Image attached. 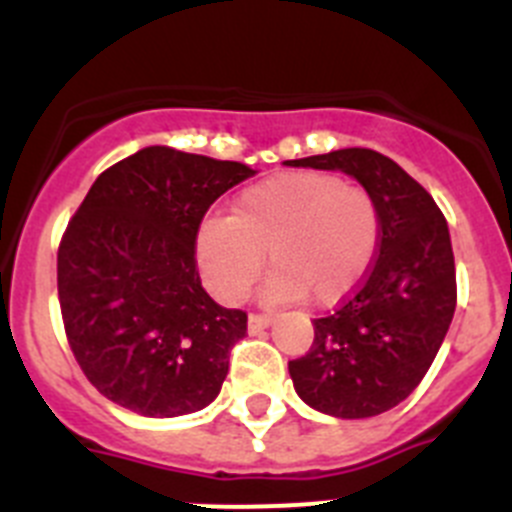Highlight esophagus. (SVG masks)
Returning a JSON list of instances; mask_svg holds the SVG:
<instances>
[{"mask_svg":"<svg viewBox=\"0 0 512 512\" xmlns=\"http://www.w3.org/2000/svg\"><path fill=\"white\" fill-rule=\"evenodd\" d=\"M247 324H250V331L255 334V331H262V329H267V326L273 324V316H267V313H250Z\"/></svg>","mask_w":512,"mask_h":512,"instance_id":"obj_1","label":"esophagus"}]
</instances>
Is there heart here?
Returning a JSON list of instances; mask_svg holds the SVG:
<instances>
[{"mask_svg":"<svg viewBox=\"0 0 512 512\" xmlns=\"http://www.w3.org/2000/svg\"><path fill=\"white\" fill-rule=\"evenodd\" d=\"M380 247V211L367 188L326 170H290L252 183L229 216L196 232V265L222 303H239L262 273L267 303L306 298L331 308L362 285Z\"/></svg>","mask_w":512,"mask_h":512,"instance_id":"1","label":"heart"}]
</instances>
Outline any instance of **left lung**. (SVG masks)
Here are the masks:
<instances>
[{
    "instance_id": "obj_1",
    "label": "left lung",
    "mask_w": 512,
    "mask_h": 512,
    "mask_svg": "<svg viewBox=\"0 0 512 512\" xmlns=\"http://www.w3.org/2000/svg\"><path fill=\"white\" fill-rule=\"evenodd\" d=\"M288 165L347 173L377 201L380 247L365 283L313 321L311 349L288 362L306 405L334 418L377 416L418 388L454 319L449 227L431 193L375 150L344 147Z\"/></svg>"
}]
</instances>
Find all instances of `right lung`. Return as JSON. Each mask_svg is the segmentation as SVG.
<instances>
[{
	"instance_id": "obj_1",
	"label": "right lung",
	"mask_w": 512,
	"mask_h": 512,
	"mask_svg": "<svg viewBox=\"0 0 512 512\" xmlns=\"http://www.w3.org/2000/svg\"><path fill=\"white\" fill-rule=\"evenodd\" d=\"M245 163L150 145L104 170L58 247V298L73 357L104 398L150 418L219 395L247 313L201 288L196 232Z\"/></svg>"
}]
</instances>
